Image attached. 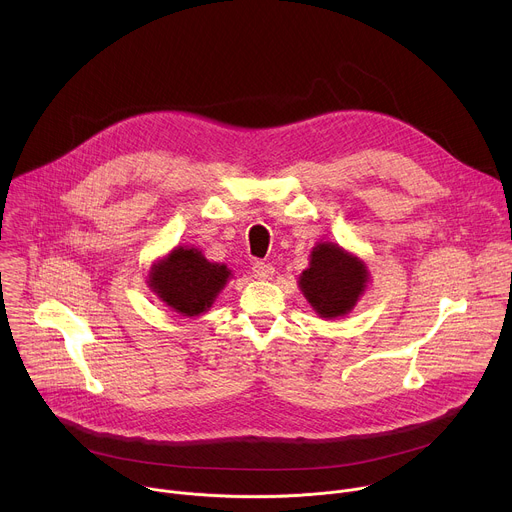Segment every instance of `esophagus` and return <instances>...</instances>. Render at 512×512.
<instances>
[{
    "mask_svg": "<svg viewBox=\"0 0 512 512\" xmlns=\"http://www.w3.org/2000/svg\"><path fill=\"white\" fill-rule=\"evenodd\" d=\"M273 273H275V267H271L269 263L257 261V263L253 265V275H255L257 279H271Z\"/></svg>",
    "mask_w": 512,
    "mask_h": 512,
    "instance_id": "esophagus-1",
    "label": "esophagus"
}]
</instances>
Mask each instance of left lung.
<instances>
[{
	"label": "left lung",
	"mask_w": 512,
	"mask_h": 512,
	"mask_svg": "<svg viewBox=\"0 0 512 512\" xmlns=\"http://www.w3.org/2000/svg\"><path fill=\"white\" fill-rule=\"evenodd\" d=\"M369 281V267L360 257L338 243L320 241L312 247L310 265L300 273L298 287L320 318L336 320L354 310Z\"/></svg>",
	"instance_id": "left-lung-1"
}]
</instances>
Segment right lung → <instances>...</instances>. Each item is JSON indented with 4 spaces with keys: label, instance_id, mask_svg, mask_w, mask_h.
<instances>
[{
    "label": "right lung",
    "instance_id": "add662e5",
    "mask_svg": "<svg viewBox=\"0 0 512 512\" xmlns=\"http://www.w3.org/2000/svg\"><path fill=\"white\" fill-rule=\"evenodd\" d=\"M231 277L225 263H212L200 249L178 245L150 267L148 287L172 312L196 318L212 308Z\"/></svg>",
    "mask_w": 512,
    "mask_h": 512
}]
</instances>
